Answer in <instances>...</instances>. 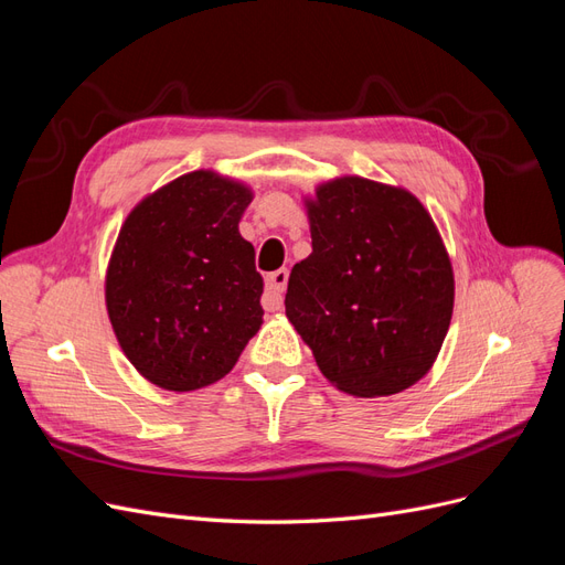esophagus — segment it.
Masks as SVG:
<instances>
[{"mask_svg":"<svg viewBox=\"0 0 565 565\" xmlns=\"http://www.w3.org/2000/svg\"><path fill=\"white\" fill-rule=\"evenodd\" d=\"M287 278H289L287 268H280L276 273H270V276L266 278V292H264V299H262L266 311H280L282 292H285V287H287Z\"/></svg>","mask_w":565,"mask_h":565,"instance_id":"esophagus-1","label":"esophagus"}]
</instances>
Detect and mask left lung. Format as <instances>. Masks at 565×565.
Wrapping results in <instances>:
<instances>
[{"mask_svg":"<svg viewBox=\"0 0 565 565\" xmlns=\"http://www.w3.org/2000/svg\"><path fill=\"white\" fill-rule=\"evenodd\" d=\"M313 252L289 273L285 316L332 386L382 398L436 363L455 273L424 204L401 185L339 177L303 198Z\"/></svg>","mask_w":565,"mask_h":565,"instance_id":"1","label":"left lung"}]
</instances>
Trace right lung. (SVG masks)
Segmentation results:
<instances>
[{
  "label": "right lung",
  "mask_w": 565,
  "mask_h": 565,
  "mask_svg": "<svg viewBox=\"0 0 565 565\" xmlns=\"http://www.w3.org/2000/svg\"><path fill=\"white\" fill-rule=\"evenodd\" d=\"M254 193L198 169L146 195L119 228L106 309L119 349L167 391L224 380L264 322V280L237 231Z\"/></svg>",
  "instance_id": "right-lung-1"
}]
</instances>
